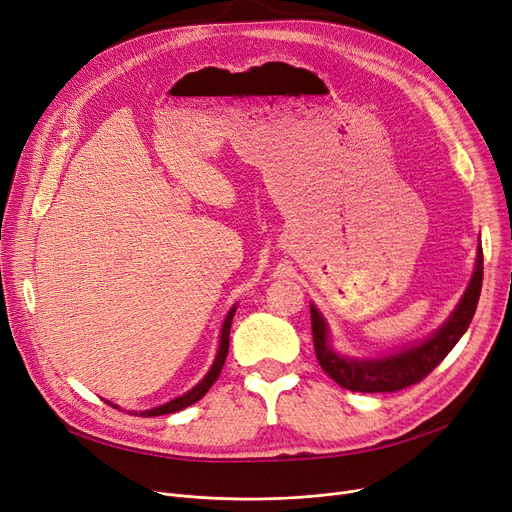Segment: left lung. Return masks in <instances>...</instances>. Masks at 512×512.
Returning a JSON list of instances; mask_svg holds the SVG:
<instances>
[{"instance_id": "obj_1", "label": "left lung", "mask_w": 512, "mask_h": 512, "mask_svg": "<svg viewBox=\"0 0 512 512\" xmlns=\"http://www.w3.org/2000/svg\"><path fill=\"white\" fill-rule=\"evenodd\" d=\"M483 280V253L481 245L477 247L475 270L467 284V290L459 305L454 307L444 324L423 340L413 342L411 346H402L398 351L386 353L373 359H359L338 353L330 342V328L321 311L311 307V328L315 355L330 378L353 392H396L407 386L421 382L425 375L438 367L442 359L452 351L454 344L463 338L477 309Z\"/></svg>"}]
</instances>
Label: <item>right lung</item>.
Returning a JSON list of instances; mask_svg holds the SVG:
<instances>
[{
    "label": "right lung",
    "instance_id": "right-lung-1",
    "mask_svg": "<svg viewBox=\"0 0 512 512\" xmlns=\"http://www.w3.org/2000/svg\"><path fill=\"white\" fill-rule=\"evenodd\" d=\"M236 307H238V305H234V307L228 311V315L224 317V324H222V330H220L218 353H215V359H213V363H211L209 371L205 373V378H203L197 386H193L191 390H188V392H184V394H180V396L172 398L170 402H164V405L153 407V409H145V411H132L134 415H141V417H157V415L176 413V411H182V409H186V407L195 405L197 400H201V398L207 394V390L215 384V380L220 378V371H222L224 361H226V357H228V346H230V326H232V319H234ZM110 405H112V407H116L114 402H110ZM116 409H118V407H116Z\"/></svg>",
    "mask_w": 512,
    "mask_h": 512
}]
</instances>
